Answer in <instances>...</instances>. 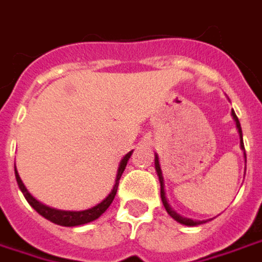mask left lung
Returning a JSON list of instances; mask_svg holds the SVG:
<instances>
[{"instance_id": "left-lung-1", "label": "left lung", "mask_w": 262, "mask_h": 262, "mask_svg": "<svg viewBox=\"0 0 262 262\" xmlns=\"http://www.w3.org/2000/svg\"><path fill=\"white\" fill-rule=\"evenodd\" d=\"M232 116H233V119H235V122H236V128H237V131H239V137H241V148L244 150L242 128H241L239 119H237L236 114H235L233 111H232ZM245 162H247V155H245ZM155 166H156L157 176H159V181H160V196H162V203H163V206H165V208H166V211L169 213V216H172L173 219H175L176 222H179V223H182V225H186V226H198V225H203V223H206L204 220H203V222H200V220H191V219H186V217L179 216L175 210H172V207L169 206V203H167V200H166V192H165V182H163L162 169H160V165H159V157H157V155H156V159H155Z\"/></svg>"}]
</instances>
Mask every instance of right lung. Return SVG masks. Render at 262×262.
<instances>
[{
	"label": "right lung",
	"mask_w": 262,
	"mask_h": 262,
	"mask_svg": "<svg viewBox=\"0 0 262 262\" xmlns=\"http://www.w3.org/2000/svg\"><path fill=\"white\" fill-rule=\"evenodd\" d=\"M131 155H133V151L126 153L125 156H124V159L121 160V163H119V166H118L115 185H114V188H112V191L109 192V195L106 196L102 203H99L97 206L92 207V208H89V210H83V211H64V210L51 208V207H48L45 206V204H42V203H39L35 196L30 195V192L27 191V188H26L25 184H23V181L20 179V176H18V173H17V169H15V165H14L15 179H17L18 188L21 189V192H23V195H25V198L27 200V203L33 207L40 216H43L45 219H48L49 222H52V223H55V225H59V226H67V227L80 226V225H86V223H90V222H93V220H96V219H99V217L102 216L106 210H107V207L112 204V201H114V198H115L116 195L118 185H119V179H121V176H122V173H124V169H125L126 163H128V160H129Z\"/></svg>",
	"instance_id": "right-lung-1"
}]
</instances>
